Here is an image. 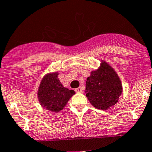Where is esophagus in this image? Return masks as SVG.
Segmentation results:
<instances>
[{
	"instance_id": "obj_1",
	"label": "esophagus",
	"mask_w": 152,
	"mask_h": 152,
	"mask_svg": "<svg viewBox=\"0 0 152 152\" xmlns=\"http://www.w3.org/2000/svg\"><path fill=\"white\" fill-rule=\"evenodd\" d=\"M75 91H76V93H82V88H81V87H79V88H76V89L75 90Z\"/></svg>"
}]
</instances>
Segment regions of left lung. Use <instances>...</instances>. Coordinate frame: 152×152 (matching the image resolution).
<instances>
[{
    "label": "left lung",
    "instance_id": "1",
    "mask_svg": "<svg viewBox=\"0 0 152 152\" xmlns=\"http://www.w3.org/2000/svg\"><path fill=\"white\" fill-rule=\"evenodd\" d=\"M86 96L94 107L106 110L119 101L123 93V85L117 72L105 61L91 72L87 78Z\"/></svg>",
    "mask_w": 152,
    "mask_h": 152
}]
</instances>
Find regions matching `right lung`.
I'll list each match as a JSON object with an SVG mask.
<instances>
[{
	"label": "right lung",
	"mask_w": 152,
	"mask_h": 152,
	"mask_svg": "<svg viewBox=\"0 0 152 152\" xmlns=\"http://www.w3.org/2000/svg\"><path fill=\"white\" fill-rule=\"evenodd\" d=\"M58 72L48 73L39 84L37 96L41 105L46 110L59 112L76 93L62 85L58 78Z\"/></svg>",
	"instance_id": "right-lung-1"
}]
</instances>
